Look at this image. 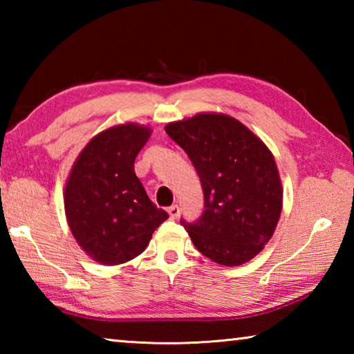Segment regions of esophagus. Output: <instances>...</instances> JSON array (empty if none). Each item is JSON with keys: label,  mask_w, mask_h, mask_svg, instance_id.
I'll return each mask as SVG.
<instances>
[{"label": "esophagus", "mask_w": 354, "mask_h": 354, "mask_svg": "<svg viewBox=\"0 0 354 354\" xmlns=\"http://www.w3.org/2000/svg\"><path fill=\"white\" fill-rule=\"evenodd\" d=\"M167 212H169L170 218H178V215H179V207H178L176 205H173V206H170L169 209H167Z\"/></svg>", "instance_id": "obj_1"}]
</instances>
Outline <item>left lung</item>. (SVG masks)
I'll return each mask as SVG.
<instances>
[{
	"label": "left lung",
	"instance_id": "obj_1",
	"mask_svg": "<svg viewBox=\"0 0 354 354\" xmlns=\"http://www.w3.org/2000/svg\"><path fill=\"white\" fill-rule=\"evenodd\" d=\"M165 133L187 153L205 192L201 218L181 221L196 250L226 267L253 259L283 211V184L270 149L226 113H196L169 123Z\"/></svg>",
	"mask_w": 354,
	"mask_h": 354
}]
</instances>
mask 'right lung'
<instances>
[{
	"label": "right lung",
	"mask_w": 354,
	"mask_h": 354,
	"mask_svg": "<svg viewBox=\"0 0 354 354\" xmlns=\"http://www.w3.org/2000/svg\"><path fill=\"white\" fill-rule=\"evenodd\" d=\"M151 136L137 123L115 124L91 139L65 183V217L80 247L103 266H118L143 253L169 218L148 198L134 160Z\"/></svg>",
	"instance_id": "1"
}]
</instances>
